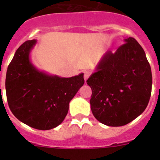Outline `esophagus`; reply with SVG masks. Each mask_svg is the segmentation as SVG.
Listing matches in <instances>:
<instances>
[{
  "mask_svg": "<svg viewBox=\"0 0 160 160\" xmlns=\"http://www.w3.org/2000/svg\"><path fill=\"white\" fill-rule=\"evenodd\" d=\"M90 73L89 71H84V78H85V81H87L88 78L90 77Z\"/></svg>",
  "mask_w": 160,
  "mask_h": 160,
  "instance_id": "esophagus-1",
  "label": "esophagus"
}]
</instances>
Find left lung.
I'll use <instances>...</instances> for the list:
<instances>
[{"instance_id": "left-lung-1", "label": "left lung", "mask_w": 160, "mask_h": 160, "mask_svg": "<svg viewBox=\"0 0 160 160\" xmlns=\"http://www.w3.org/2000/svg\"><path fill=\"white\" fill-rule=\"evenodd\" d=\"M124 42L115 53L104 54L87 81L92 90L91 111L109 127L124 126L139 116L152 94V70L143 49L135 38Z\"/></svg>"}]
</instances>
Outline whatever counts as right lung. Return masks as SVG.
Returning a JSON list of instances; mask_svg holds the SVG:
<instances>
[{
    "mask_svg": "<svg viewBox=\"0 0 160 160\" xmlns=\"http://www.w3.org/2000/svg\"><path fill=\"white\" fill-rule=\"evenodd\" d=\"M37 41L24 42L8 66L7 101L13 115L31 128L50 130L62 122L69 103L84 84L83 73L60 78L39 71L29 60Z\"/></svg>",
    "mask_w": 160,
    "mask_h": 160,
    "instance_id": "right-lung-1",
    "label": "right lung"
}]
</instances>
